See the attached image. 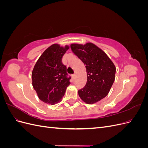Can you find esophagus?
<instances>
[{
    "instance_id": "1",
    "label": "esophagus",
    "mask_w": 148,
    "mask_h": 148,
    "mask_svg": "<svg viewBox=\"0 0 148 148\" xmlns=\"http://www.w3.org/2000/svg\"><path fill=\"white\" fill-rule=\"evenodd\" d=\"M71 77H72L73 79H75V73H74V74H73L72 75H71Z\"/></svg>"
}]
</instances>
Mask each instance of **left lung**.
I'll return each mask as SVG.
<instances>
[{
    "label": "left lung",
    "mask_w": 148,
    "mask_h": 148,
    "mask_svg": "<svg viewBox=\"0 0 148 148\" xmlns=\"http://www.w3.org/2000/svg\"><path fill=\"white\" fill-rule=\"evenodd\" d=\"M72 52L86 66L87 82L78 90L80 98L91 104L104 98L115 80V66L106 53L95 44H71Z\"/></svg>",
    "instance_id": "left-lung-1"
}]
</instances>
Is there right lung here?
I'll return each instance as SVG.
<instances>
[{
	"mask_svg": "<svg viewBox=\"0 0 148 148\" xmlns=\"http://www.w3.org/2000/svg\"><path fill=\"white\" fill-rule=\"evenodd\" d=\"M69 48L53 44L43 52L34 65L33 86L44 102L54 104L60 102L70 84L71 77L62 61V56Z\"/></svg>",
	"mask_w": 148,
	"mask_h": 148,
	"instance_id": "right-lung-1",
	"label": "right lung"
}]
</instances>
